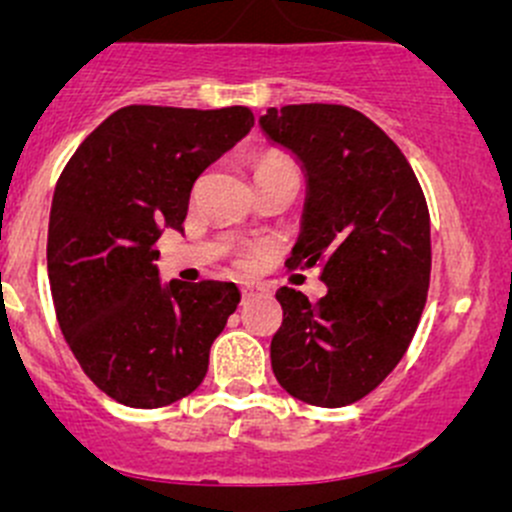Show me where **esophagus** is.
<instances>
[{
	"instance_id": "1",
	"label": "esophagus",
	"mask_w": 512,
	"mask_h": 512,
	"mask_svg": "<svg viewBox=\"0 0 512 512\" xmlns=\"http://www.w3.org/2000/svg\"><path fill=\"white\" fill-rule=\"evenodd\" d=\"M240 294H242V302H247V299L255 297L257 289H255V287H250V285H245V287H240Z\"/></svg>"
}]
</instances>
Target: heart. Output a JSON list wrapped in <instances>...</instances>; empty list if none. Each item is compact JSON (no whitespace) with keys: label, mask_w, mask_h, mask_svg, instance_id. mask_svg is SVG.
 <instances>
[{"label":"heart","mask_w":512,"mask_h":512,"mask_svg":"<svg viewBox=\"0 0 512 512\" xmlns=\"http://www.w3.org/2000/svg\"><path fill=\"white\" fill-rule=\"evenodd\" d=\"M280 173L297 175V170H294V165L282 156H265L257 160L255 178H260V175H280Z\"/></svg>","instance_id":"heart-1"}]
</instances>
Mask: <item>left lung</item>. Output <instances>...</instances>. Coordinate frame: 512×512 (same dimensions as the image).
I'll return each mask as SVG.
<instances>
[{"mask_svg":"<svg viewBox=\"0 0 512 512\" xmlns=\"http://www.w3.org/2000/svg\"><path fill=\"white\" fill-rule=\"evenodd\" d=\"M260 128L307 180L287 267H322L317 304L277 289L272 371L304 404L339 409L394 371L426 304L431 220L409 160L364 113L337 103L267 108Z\"/></svg>","mask_w":512,"mask_h":512,"instance_id":"8db88e82","label":"left lung"}]
</instances>
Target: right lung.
I'll use <instances>...</instances> for the list:
<instances>
[{"instance_id": "add662e5", "label": "right lung", "mask_w": 512, "mask_h": 512, "mask_svg": "<svg viewBox=\"0 0 512 512\" xmlns=\"http://www.w3.org/2000/svg\"><path fill=\"white\" fill-rule=\"evenodd\" d=\"M255 126L245 106H126L66 163L49 215L51 297L91 381L131 409L193 394L237 309L232 282H160L156 242L183 230L198 175Z\"/></svg>"}]
</instances>
